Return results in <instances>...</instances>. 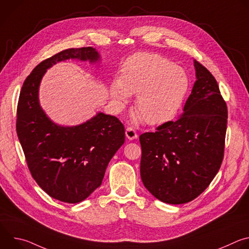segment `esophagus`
<instances>
[{"instance_id": "34e87169", "label": "esophagus", "mask_w": 249, "mask_h": 249, "mask_svg": "<svg viewBox=\"0 0 249 249\" xmlns=\"http://www.w3.org/2000/svg\"><path fill=\"white\" fill-rule=\"evenodd\" d=\"M125 134H126V137L129 140H134V139H136L138 137V135H137V133H136V131H135V129L133 127H128L126 129Z\"/></svg>"}]
</instances>
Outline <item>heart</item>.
Wrapping results in <instances>:
<instances>
[{"instance_id":"heart-1","label":"heart","mask_w":249,"mask_h":249,"mask_svg":"<svg viewBox=\"0 0 249 249\" xmlns=\"http://www.w3.org/2000/svg\"><path fill=\"white\" fill-rule=\"evenodd\" d=\"M189 88L185 71L166 58L137 53L125 63L121 79L111 86V96L125 104L137 93L135 108L145 122L155 125L169 118L181 105Z\"/></svg>"}]
</instances>
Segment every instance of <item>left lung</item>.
I'll return each instance as SVG.
<instances>
[{
    "label": "left lung",
    "mask_w": 249,
    "mask_h": 249,
    "mask_svg": "<svg viewBox=\"0 0 249 249\" xmlns=\"http://www.w3.org/2000/svg\"><path fill=\"white\" fill-rule=\"evenodd\" d=\"M196 82L183 113L140 136L141 178L157 199L184 204L198 197L218 173L225 151L228 108L218 83L194 60Z\"/></svg>",
    "instance_id": "left-lung-1"
}]
</instances>
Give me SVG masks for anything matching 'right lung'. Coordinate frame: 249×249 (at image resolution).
<instances>
[{"label": "right lung", "instance_id": "right-lung-1", "mask_svg": "<svg viewBox=\"0 0 249 249\" xmlns=\"http://www.w3.org/2000/svg\"><path fill=\"white\" fill-rule=\"evenodd\" d=\"M69 59L100 61L92 47L71 48L42 61L25 79L18 103L17 133L29 171L52 198L70 204L87 199L101 185L105 169L125 142V129L115 116L98 112L77 126L54 123L39 103L46 71Z\"/></svg>", "mask_w": 249, "mask_h": 249}]
</instances>
